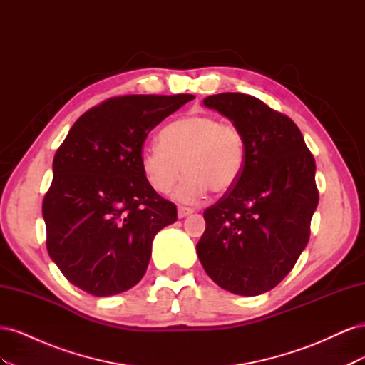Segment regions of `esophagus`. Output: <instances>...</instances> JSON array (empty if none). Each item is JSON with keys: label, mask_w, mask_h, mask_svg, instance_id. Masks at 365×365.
<instances>
[{"label": "esophagus", "mask_w": 365, "mask_h": 365, "mask_svg": "<svg viewBox=\"0 0 365 365\" xmlns=\"http://www.w3.org/2000/svg\"><path fill=\"white\" fill-rule=\"evenodd\" d=\"M193 212H195L193 208H187V207H182V205H180V207H178V217H180V219H182V217H185V216L192 215Z\"/></svg>", "instance_id": "1"}]
</instances>
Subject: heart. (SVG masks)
Masks as SVG:
<instances>
[{"label":"heart","mask_w":365,"mask_h":365,"mask_svg":"<svg viewBox=\"0 0 365 365\" xmlns=\"http://www.w3.org/2000/svg\"><path fill=\"white\" fill-rule=\"evenodd\" d=\"M247 164L242 130L210 114H192L172 121L160 134V145L141 152V169L150 187L169 193L185 173L175 195L185 202L202 200L207 192L227 193L239 182Z\"/></svg>","instance_id":"heart-1"}]
</instances>
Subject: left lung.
<instances>
[{
  "label": "left lung",
  "mask_w": 365,
  "mask_h": 365,
  "mask_svg": "<svg viewBox=\"0 0 365 365\" xmlns=\"http://www.w3.org/2000/svg\"><path fill=\"white\" fill-rule=\"evenodd\" d=\"M204 105L242 130L247 164L233 189L204 212L197 257L222 289L260 295L291 272L307 245L318 205L315 160L294 121L256 97L222 93Z\"/></svg>",
  "instance_id": "left-lung-1"
}]
</instances>
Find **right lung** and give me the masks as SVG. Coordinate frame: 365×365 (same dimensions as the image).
Returning <instances> with one entry per match:
<instances>
[{
  "label": "right lung",
  "mask_w": 365,
  "mask_h": 365,
  "mask_svg": "<svg viewBox=\"0 0 365 365\" xmlns=\"http://www.w3.org/2000/svg\"><path fill=\"white\" fill-rule=\"evenodd\" d=\"M192 94L106 98L77 118L53 160L43 196L47 250L65 279L82 291L125 292L145 275L152 240L176 220L141 169V148L160 121Z\"/></svg>",
  "instance_id": "1"
}]
</instances>
